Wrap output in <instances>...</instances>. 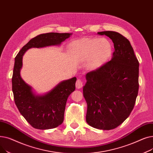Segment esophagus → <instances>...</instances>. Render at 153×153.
Listing matches in <instances>:
<instances>
[{
  "mask_svg": "<svg viewBox=\"0 0 153 153\" xmlns=\"http://www.w3.org/2000/svg\"><path fill=\"white\" fill-rule=\"evenodd\" d=\"M76 86L77 89H81V88H82L83 86V82L81 79L77 80V81L76 82Z\"/></svg>",
  "mask_w": 153,
  "mask_h": 153,
  "instance_id": "1",
  "label": "esophagus"
}]
</instances>
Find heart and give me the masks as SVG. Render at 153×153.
<instances>
[{
  "instance_id": "heart-1",
  "label": "heart",
  "mask_w": 153,
  "mask_h": 153,
  "mask_svg": "<svg viewBox=\"0 0 153 153\" xmlns=\"http://www.w3.org/2000/svg\"><path fill=\"white\" fill-rule=\"evenodd\" d=\"M68 48L79 60H87V67L92 71L101 68L112 51L111 44L105 38H84L71 42Z\"/></svg>"
}]
</instances>
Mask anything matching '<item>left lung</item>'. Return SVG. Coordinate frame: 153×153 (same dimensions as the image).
<instances>
[{"label":"left lung","mask_w":153,"mask_h":153,"mask_svg":"<svg viewBox=\"0 0 153 153\" xmlns=\"http://www.w3.org/2000/svg\"><path fill=\"white\" fill-rule=\"evenodd\" d=\"M97 34L108 36L115 51L110 61L85 74L86 122L95 128L110 130L122 124L133 109L139 89V62L123 35L112 31Z\"/></svg>","instance_id":"left-lung-1"}]
</instances>
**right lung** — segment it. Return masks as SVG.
Masks as SVG:
<instances>
[{"instance_id":"1","label":"right lung","mask_w":153,"mask_h":153,"mask_svg":"<svg viewBox=\"0 0 153 153\" xmlns=\"http://www.w3.org/2000/svg\"><path fill=\"white\" fill-rule=\"evenodd\" d=\"M72 34L47 33L39 35L30 39L15 58L12 79L15 103L22 115L36 129H51L62 124L67 99L75 91L77 79L74 77L64 80L48 92L38 94L22 78L23 56L32 48L59 46Z\"/></svg>"}]
</instances>
